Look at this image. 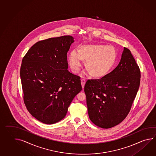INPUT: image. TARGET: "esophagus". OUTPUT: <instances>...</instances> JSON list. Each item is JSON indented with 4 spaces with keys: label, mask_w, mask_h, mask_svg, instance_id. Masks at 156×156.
<instances>
[{
    "label": "esophagus",
    "mask_w": 156,
    "mask_h": 156,
    "mask_svg": "<svg viewBox=\"0 0 156 156\" xmlns=\"http://www.w3.org/2000/svg\"><path fill=\"white\" fill-rule=\"evenodd\" d=\"M86 81V80L85 79H82V80H81V84H82V88H84V87Z\"/></svg>",
    "instance_id": "1"
}]
</instances>
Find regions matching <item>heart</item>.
Returning <instances> with one entry per match:
<instances>
[{
    "label": "heart",
    "mask_w": 156,
    "mask_h": 156,
    "mask_svg": "<svg viewBox=\"0 0 156 156\" xmlns=\"http://www.w3.org/2000/svg\"><path fill=\"white\" fill-rule=\"evenodd\" d=\"M116 58V51L111 45L90 44L74 49L69 55V64L74 73L80 72L83 59H87L86 67L95 76H103L111 67Z\"/></svg>",
    "instance_id": "b5f03b06"
}]
</instances>
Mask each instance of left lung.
Masks as SVG:
<instances>
[{
	"label": "left lung",
	"instance_id": "8db88e82",
	"mask_svg": "<svg viewBox=\"0 0 156 156\" xmlns=\"http://www.w3.org/2000/svg\"><path fill=\"white\" fill-rule=\"evenodd\" d=\"M140 80V72L131 52L124 47L117 67L105 76L88 80L84 86L88 113L97 126L110 128L130 111Z\"/></svg>",
	"mask_w": 156,
	"mask_h": 156
}]
</instances>
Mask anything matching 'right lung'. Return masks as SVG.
I'll return each instance as SVG.
<instances>
[{"label":"right lung","instance_id":"1","mask_svg":"<svg viewBox=\"0 0 156 156\" xmlns=\"http://www.w3.org/2000/svg\"><path fill=\"white\" fill-rule=\"evenodd\" d=\"M70 35L37 42L23 57L20 70L23 99L32 116L47 124L65 117L82 87L80 76L69 72L67 52Z\"/></svg>","mask_w":156,"mask_h":156}]
</instances>
